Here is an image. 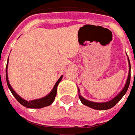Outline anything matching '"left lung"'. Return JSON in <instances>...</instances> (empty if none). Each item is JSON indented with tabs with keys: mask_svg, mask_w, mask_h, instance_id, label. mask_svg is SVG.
<instances>
[{
	"mask_svg": "<svg viewBox=\"0 0 135 135\" xmlns=\"http://www.w3.org/2000/svg\"><path fill=\"white\" fill-rule=\"evenodd\" d=\"M128 65H129V71H128V76L127 80L126 83V85L124 86V88L122 89V91L115 96L112 100L109 101H107V102H94V101H91L85 99L83 96L80 95V89L78 88V92H79V98L81 101V102L86 105V106L91 107L92 109H95V110H106L108 109H110L113 107H114L119 101L121 100L123 96L125 95V94L126 93L128 89V86L130 84V79H131V65H130V61L128 57Z\"/></svg>",
	"mask_w": 135,
	"mask_h": 135,
	"instance_id": "obj_1",
	"label": "left lung"
}]
</instances>
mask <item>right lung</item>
<instances>
[{
    "instance_id": "right-lung-1",
    "label": "right lung",
    "mask_w": 135,
    "mask_h": 135,
    "mask_svg": "<svg viewBox=\"0 0 135 135\" xmlns=\"http://www.w3.org/2000/svg\"><path fill=\"white\" fill-rule=\"evenodd\" d=\"M9 60V58H8ZM7 68H8V61L7 64V67H6V79H7V83L8 88L9 89L10 91L12 92V94L13 96L16 98V99L24 107H28V108H33V109H40V108H42V107H44L49 106L50 104H52L54 101L55 98V96L57 94V87L61 79H62V76H61L59 79L58 80V81L55 83L53 89H52V91L49 92V94L45 97H43L41 98H38V99H35V100H32V101H26L23 99L22 98H21L20 96L18 95V94L13 90V89L12 88V86H10L9 84V82L8 80V75H7Z\"/></svg>"
}]
</instances>
